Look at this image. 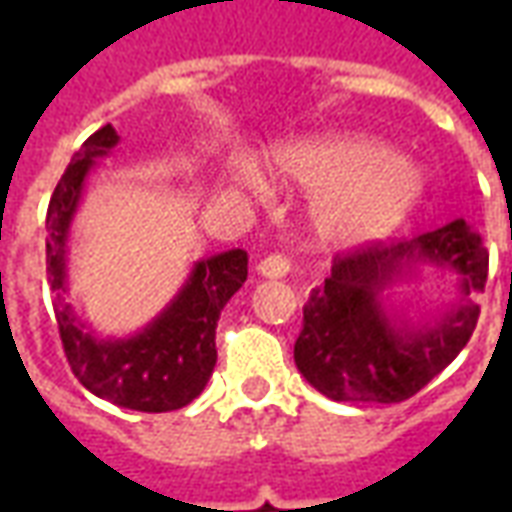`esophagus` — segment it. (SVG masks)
Returning a JSON list of instances; mask_svg holds the SVG:
<instances>
[{"label": "esophagus", "instance_id": "1", "mask_svg": "<svg viewBox=\"0 0 512 512\" xmlns=\"http://www.w3.org/2000/svg\"><path fill=\"white\" fill-rule=\"evenodd\" d=\"M255 268H257V274H260V277L282 279V277H288L290 260H288V257H282V255H268V257H263V260H260Z\"/></svg>", "mask_w": 512, "mask_h": 512}]
</instances>
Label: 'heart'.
<instances>
[{
    "instance_id": "obj_1",
    "label": "heart",
    "mask_w": 512,
    "mask_h": 512,
    "mask_svg": "<svg viewBox=\"0 0 512 512\" xmlns=\"http://www.w3.org/2000/svg\"><path fill=\"white\" fill-rule=\"evenodd\" d=\"M282 183L310 191V224L326 249L378 244L406 222L428 189V175L414 158L365 134H323L296 139L271 153ZM230 180L249 191L268 186L249 161H235Z\"/></svg>"
}]
</instances>
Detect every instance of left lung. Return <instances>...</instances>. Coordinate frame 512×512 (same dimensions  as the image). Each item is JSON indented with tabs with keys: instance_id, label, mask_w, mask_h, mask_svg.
<instances>
[{
	"instance_id": "left-lung-1",
	"label": "left lung",
	"mask_w": 512,
	"mask_h": 512,
	"mask_svg": "<svg viewBox=\"0 0 512 512\" xmlns=\"http://www.w3.org/2000/svg\"><path fill=\"white\" fill-rule=\"evenodd\" d=\"M425 270L450 273L456 301L414 316L396 290ZM488 252L463 219L392 246L337 257L304 304L293 359L337 403H400L430 384L469 343L485 288Z\"/></svg>"
}]
</instances>
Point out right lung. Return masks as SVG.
Listing matches in <instances>:
<instances>
[{"label":"right lung","mask_w":512,"mask_h":512,"mask_svg":"<svg viewBox=\"0 0 512 512\" xmlns=\"http://www.w3.org/2000/svg\"><path fill=\"white\" fill-rule=\"evenodd\" d=\"M117 142L120 136L106 123L73 153L46 213V271L73 376L115 406L161 414L189 406L208 384L216 367V323L246 282V252L200 257L178 293L134 334L93 329L68 301V241L87 180Z\"/></svg>","instance_id":"obj_1"}]
</instances>
